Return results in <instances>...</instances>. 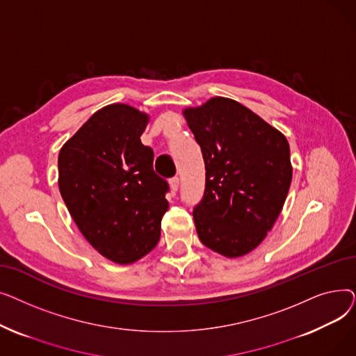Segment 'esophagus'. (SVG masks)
Returning <instances> with one entry per match:
<instances>
[{"label": "esophagus", "instance_id": "1", "mask_svg": "<svg viewBox=\"0 0 356 356\" xmlns=\"http://www.w3.org/2000/svg\"><path fill=\"white\" fill-rule=\"evenodd\" d=\"M179 177H173V179H170V181H168V184H170V189H172V192L173 193H176L177 191H179Z\"/></svg>", "mask_w": 356, "mask_h": 356}]
</instances>
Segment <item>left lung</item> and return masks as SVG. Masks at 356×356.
<instances>
[{"label":"left lung","mask_w":356,"mask_h":356,"mask_svg":"<svg viewBox=\"0 0 356 356\" xmlns=\"http://www.w3.org/2000/svg\"><path fill=\"white\" fill-rule=\"evenodd\" d=\"M183 115L207 168L204 195L193 211L199 239L227 258L245 255L284 207L293 177L289 141L231 98H211Z\"/></svg>","instance_id":"1"}]
</instances>
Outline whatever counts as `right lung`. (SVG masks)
Wrapping results in <instances>:
<instances>
[{
	"label": "right lung",
	"instance_id": "right-lung-1",
	"mask_svg": "<svg viewBox=\"0 0 356 356\" xmlns=\"http://www.w3.org/2000/svg\"><path fill=\"white\" fill-rule=\"evenodd\" d=\"M149 115L128 104L98 109L60 148L59 191L89 244L121 266L160 239L167 183L153 170L140 137Z\"/></svg>",
	"mask_w": 356,
	"mask_h": 356
}]
</instances>
